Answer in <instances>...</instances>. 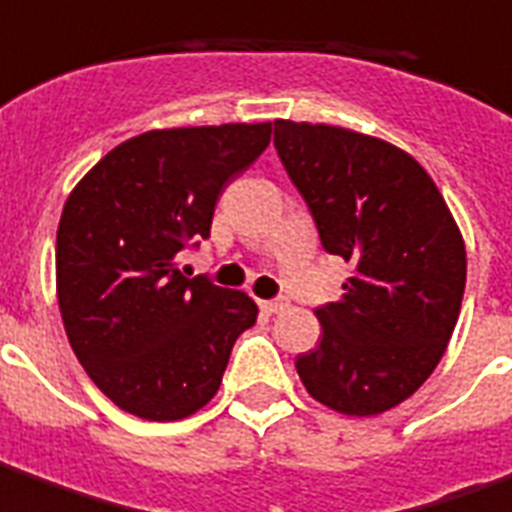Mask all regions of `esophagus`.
<instances>
[{
    "mask_svg": "<svg viewBox=\"0 0 512 512\" xmlns=\"http://www.w3.org/2000/svg\"><path fill=\"white\" fill-rule=\"evenodd\" d=\"M259 306H262V312H267V315H278V312H284L290 303L284 301V298H278V301H259Z\"/></svg>",
    "mask_w": 512,
    "mask_h": 512,
    "instance_id": "34e87169",
    "label": "esophagus"
}]
</instances>
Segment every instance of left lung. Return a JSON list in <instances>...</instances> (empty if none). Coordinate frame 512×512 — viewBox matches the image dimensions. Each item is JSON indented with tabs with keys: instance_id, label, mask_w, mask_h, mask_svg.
<instances>
[{
	"instance_id": "1",
	"label": "left lung",
	"mask_w": 512,
	"mask_h": 512,
	"mask_svg": "<svg viewBox=\"0 0 512 512\" xmlns=\"http://www.w3.org/2000/svg\"><path fill=\"white\" fill-rule=\"evenodd\" d=\"M278 158L323 248L354 264L320 306V343L295 359L309 396L379 415L438 368L460 317L465 245L435 181L410 153L357 130L276 119Z\"/></svg>"
}]
</instances>
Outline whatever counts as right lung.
<instances>
[{"instance_id": "right-lung-1", "label": "right lung", "mask_w": 512, "mask_h": 512, "mask_svg": "<svg viewBox=\"0 0 512 512\" xmlns=\"http://www.w3.org/2000/svg\"><path fill=\"white\" fill-rule=\"evenodd\" d=\"M273 122L147 130L72 189L55 276L66 337L91 382L144 421H181L220 390L245 292L186 278L178 256L211 231L222 189L270 144Z\"/></svg>"}]
</instances>
